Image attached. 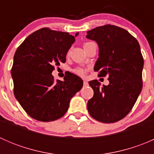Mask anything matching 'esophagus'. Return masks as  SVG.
<instances>
[{"instance_id":"34e87169","label":"esophagus","mask_w":154,"mask_h":154,"mask_svg":"<svg viewBox=\"0 0 154 154\" xmlns=\"http://www.w3.org/2000/svg\"><path fill=\"white\" fill-rule=\"evenodd\" d=\"M88 85V82L86 81V80H84V81H83V86H87Z\"/></svg>"}]
</instances>
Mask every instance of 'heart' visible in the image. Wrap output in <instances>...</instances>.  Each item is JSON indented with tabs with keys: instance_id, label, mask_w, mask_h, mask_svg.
Here are the masks:
<instances>
[{
	"instance_id": "obj_1",
	"label": "heart",
	"mask_w": 154,
	"mask_h": 154,
	"mask_svg": "<svg viewBox=\"0 0 154 154\" xmlns=\"http://www.w3.org/2000/svg\"><path fill=\"white\" fill-rule=\"evenodd\" d=\"M89 43L91 42H86L84 44V45H83V47H85V46L87 45L88 44H89ZM74 72L80 76H85V74H86V70L81 68H77L74 70Z\"/></svg>"
}]
</instances>
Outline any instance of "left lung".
<instances>
[{
    "label": "left lung",
    "instance_id": "8db88e82",
    "mask_svg": "<svg viewBox=\"0 0 154 154\" xmlns=\"http://www.w3.org/2000/svg\"><path fill=\"white\" fill-rule=\"evenodd\" d=\"M86 38L98 45V58L94 70L99 77L109 76L108 86L97 80L88 82L94 91L87 109L93 119L114 123L130 112L142 88L144 60L137 40L126 29L114 25L97 27Z\"/></svg>",
    "mask_w": 154,
    "mask_h": 154
}]
</instances>
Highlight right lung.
I'll use <instances>...</instances> for the list:
<instances>
[{
    "label": "right lung",
    "instance_id": "add662e5",
    "mask_svg": "<svg viewBox=\"0 0 154 154\" xmlns=\"http://www.w3.org/2000/svg\"><path fill=\"white\" fill-rule=\"evenodd\" d=\"M68 32L42 28L32 32L14 55L11 74L14 94L30 117L52 122L63 117L71 97L83 87V81L70 74L64 80L54 81V66L66 63V54L75 42Z\"/></svg>",
    "mask_w": 154,
    "mask_h": 154
}]
</instances>
